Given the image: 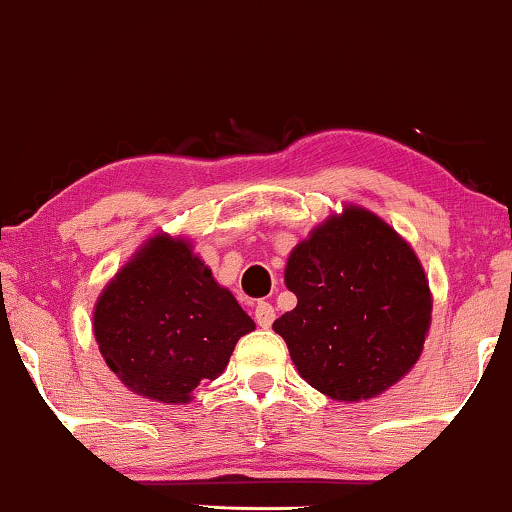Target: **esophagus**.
<instances>
[{
  "instance_id": "obj_1",
  "label": "esophagus",
  "mask_w": 512,
  "mask_h": 512,
  "mask_svg": "<svg viewBox=\"0 0 512 512\" xmlns=\"http://www.w3.org/2000/svg\"><path fill=\"white\" fill-rule=\"evenodd\" d=\"M254 319L261 328H270L272 321H275V307H272L270 303H265V300H261V303H256Z\"/></svg>"
}]
</instances>
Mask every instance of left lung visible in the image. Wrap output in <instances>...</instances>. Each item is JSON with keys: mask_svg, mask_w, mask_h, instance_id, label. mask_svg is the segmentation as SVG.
Wrapping results in <instances>:
<instances>
[{"mask_svg": "<svg viewBox=\"0 0 512 512\" xmlns=\"http://www.w3.org/2000/svg\"><path fill=\"white\" fill-rule=\"evenodd\" d=\"M284 279L298 305L272 328L321 394L373 398L417 363L431 324L429 282L380 216L361 207L331 216L291 251Z\"/></svg>", "mask_w": 512, "mask_h": 512, "instance_id": "1", "label": "left lung"}]
</instances>
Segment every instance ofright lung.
<instances>
[{
    "label": "right lung",
    "mask_w": 512,
    "mask_h": 512,
    "mask_svg": "<svg viewBox=\"0 0 512 512\" xmlns=\"http://www.w3.org/2000/svg\"><path fill=\"white\" fill-rule=\"evenodd\" d=\"M93 328L125 387L188 403L202 380L223 373L235 342L256 324L184 240L156 235L104 289Z\"/></svg>",
    "instance_id": "right-lung-1"
}]
</instances>
